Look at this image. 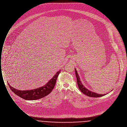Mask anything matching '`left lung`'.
I'll return each instance as SVG.
<instances>
[{
  "instance_id": "obj_1",
  "label": "left lung",
  "mask_w": 127,
  "mask_h": 127,
  "mask_svg": "<svg viewBox=\"0 0 127 127\" xmlns=\"http://www.w3.org/2000/svg\"><path fill=\"white\" fill-rule=\"evenodd\" d=\"M75 71L76 77V78H77V84L78 86V87H79L80 90L81 91V92L83 93L85 95H86L88 96H90V97H97L102 96H103L105 95V94H104H104H103V95L98 94L93 92L92 91H90L89 90H88L87 88H86V87H85L82 84L81 81H80V77H79V75H78L77 72L75 68Z\"/></svg>"
}]
</instances>
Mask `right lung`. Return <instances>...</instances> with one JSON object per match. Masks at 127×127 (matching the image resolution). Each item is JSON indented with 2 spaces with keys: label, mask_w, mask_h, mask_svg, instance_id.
<instances>
[{
  "label": "right lung",
  "mask_w": 127,
  "mask_h": 127,
  "mask_svg": "<svg viewBox=\"0 0 127 127\" xmlns=\"http://www.w3.org/2000/svg\"><path fill=\"white\" fill-rule=\"evenodd\" d=\"M61 71V70L58 71L56 75H55L46 84L37 89L21 91L14 88L9 84L8 85L12 92L23 99L29 100L38 99L47 95L52 92L56 85V80Z\"/></svg>",
  "instance_id": "obj_1"
}]
</instances>
